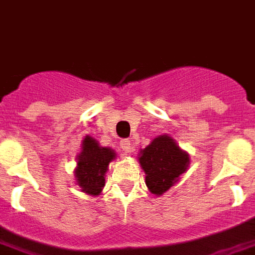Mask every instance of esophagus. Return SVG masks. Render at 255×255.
I'll use <instances>...</instances> for the list:
<instances>
[{
  "label": "esophagus",
  "mask_w": 255,
  "mask_h": 255,
  "mask_svg": "<svg viewBox=\"0 0 255 255\" xmlns=\"http://www.w3.org/2000/svg\"><path fill=\"white\" fill-rule=\"evenodd\" d=\"M120 145H122V148L126 151V152H131L132 151V144H131V141L128 140V139H123V140L120 141Z\"/></svg>",
  "instance_id": "34e87169"
}]
</instances>
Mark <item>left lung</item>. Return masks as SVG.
Segmentation results:
<instances>
[{
	"instance_id": "8db88e82",
	"label": "left lung",
	"mask_w": 255,
	"mask_h": 255,
	"mask_svg": "<svg viewBox=\"0 0 255 255\" xmlns=\"http://www.w3.org/2000/svg\"><path fill=\"white\" fill-rule=\"evenodd\" d=\"M149 192L160 197L168 191L190 166V155L170 135L153 137L137 155Z\"/></svg>"
}]
</instances>
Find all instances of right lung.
I'll return each mask as SVG.
<instances>
[{
	"label": "right lung",
	"instance_id": "1",
	"mask_svg": "<svg viewBox=\"0 0 255 255\" xmlns=\"http://www.w3.org/2000/svg\"><path fill=\"white\" fill-rule=\"evenodd\" d=\"M116 159L111 147H102L92 136L85 135L81 141V151L77 155L75 175L76 184L84 194L91 197L100 195L106 184V174L110 163Z\"/></svg>",
	"mask_w": 255,
	"mask_h": 255
}]
</instances>
